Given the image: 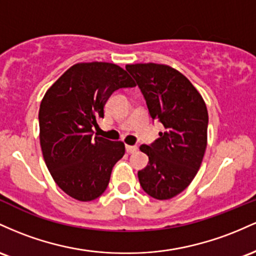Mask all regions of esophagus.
Here are the masks:
<instances>
[{
  "instance_id": "1",
  "label": "esophagus",
  "mask_w": 256,
  "mask_h": 256,
  "mask_svg": "<svg viewBox=\"0 0 256 256\" xmlns=\"http://www.w3.org/2000/svg\"><path fill=\"white\" fill-rule=\"evenodd\" d=\"M126 151L128 154H134V152L138 151V146H132V145H126Z\"/></svg>"
}]
</instances>
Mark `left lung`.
<instances>
[{
    "instance_id": "1",
    "label": "left lung",
    "mask_w": 256,
    "mask_h": 256,
    "mask_svg": "<svg viewBox=\"0 0 256 256\" xmlns=\"http://www.w3.org/2000/svg\"><path fill=\"white\" fill-rule=\"evenodd\" d=\"M126 70L136 80L154 120L164 127L160 138L140 150L148 164L138 172L142 190L156 200H169L190 185L206 148L208 111L192 83L170 66L133 64Z\"/></svg>"
}]
</instances>
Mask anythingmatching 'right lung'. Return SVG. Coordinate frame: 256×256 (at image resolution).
Wrapping results in <instances>:
<instances>
[{"mask_svg": "<svg viewBox=\"0 0 256 256\" xmlns=\"http://www.w3.org/2000/svg\"><path fill=\"white\" fill-rule=\"evenodd\" d=\"M136 87L127 71L111 62L71 66L46 92L40 106V142L56 185L82 202L102 196L124 144L93 136L114 90Z\"/></svg>", "mask_w": 256, "mask_h": 256, "instance_id": "add662e5", "label": "right lung"}]
</instances>
